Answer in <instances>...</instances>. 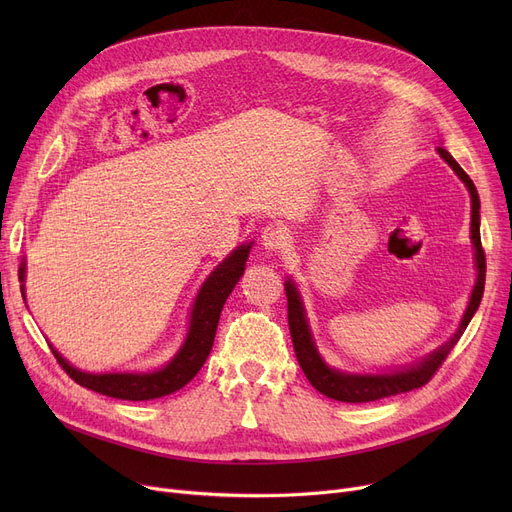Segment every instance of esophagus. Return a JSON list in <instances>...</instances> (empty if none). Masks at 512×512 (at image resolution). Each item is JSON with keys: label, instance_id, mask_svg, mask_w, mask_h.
I'll use <instances>...</instances> for the list:
<instances>
[{"label": "esophagus", "instance_id": "34e87169", "mask_svg": "<svg viewBox=\"0 0 512 512\" xmlns=\"http://www.w3.org/2000/svg\"><path fill=\"white\" fill-rule=\"evenodd\" d=\"M261 242L270 253H280L282 249L288 247V234L282 226L270 224L261 230Z\"/></svg>", "mask_w": 512, "mask_h": 512}]
</instances>
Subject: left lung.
Here are the masks:
<instances>
[{
  "label": "left lung",
  "mask_w": 512,
  "mask_h": 512,
  "mask_svg": "<svg viewBox=\"0 0 512 512\" xmlns=\"http://www.w3.org/2000/svg\"><path fill=\"white\" fill-rule=\"evenodd\" d=\"M440 157L446 161V164L454 170V174L463 180L467 186V191L471 195V242L475 247V286L471 290L469 305L463 313V319L459 324V330L452 334L448 342H444L440 348H436L434 353H429L417 363H411L409 367H400L390 373H346L340 369L330 367L324 359H321L309 321L305 313V305L301 299V292L294 284L292 278L284 282L286 290V299H288V326H290V336H292V346L294 353H297L299 365L305 371L307 380L311 386L321 392L328 398L340 400V402H371V400H380L388 396H396L402 392H409L415 388L425 386L432 375L438 371V367L444 363L448 353L454 348V344L459 342L463 332L467 330L471 317L475 315L481 297H483V284H486V253L481 249V236H479V195L473 180L467 176V172L456 164V159L444 149L438 147Z\"/></svg>",
  "instance_id": "left-lung-1"
}]
</instances>
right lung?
<instances>
[{"mask_svg":"<svg viewBox=\"0 0 512 512\" xmlns=\"http://www.w3.org/2000/svg\"><path fill=\"white\" fill-rule=\"evenodd\" d=\"M253 242H245V245L236 247L215 270L207 276L203 286L197 292V299L191 309V324H188L186 338L178 353L164 365L155 371H124V373H87L80 371L74 365H70L56 348L51 344V353L58 359V363L64 367V371L70 378L85 386L93 392L122 398V400H151L168 396L182 386L191 382L199 369L203 367L205 359L211 353L215 330H218L220 313L224 309L226 299L230 292L238 284V280L245 274V265L249 259ZM24 276H26V261L22 259L18 278L22 282L20 290L24 294Z\"/></svg>","mask_w":512,"mask_h":512,"instance_id":"add662e5","label":"right lung"}]
</instances>
